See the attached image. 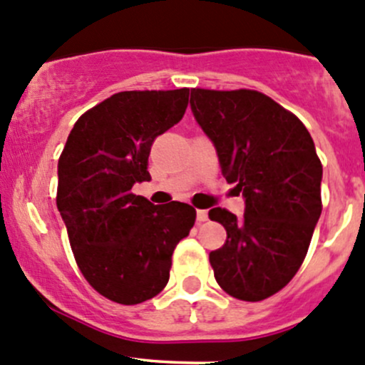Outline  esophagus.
Listing matches in <instances>:
<instances>
[{
    "label": "esophagus",
    "instance_id": "1",
    "mask_svg": "<svg viewBox=\"0 0 365 365\" xmlns=\"http://www.w3.org/2000/svg\"><path fill=\"white\" fill-rule=\"evenodd\" d=\"M195 218H197V222H206L208 220V212L206 210H197L195 212Z\"/></svg>",
    "mask_w": 365,
    "mask_h": 365
}]
</instances>
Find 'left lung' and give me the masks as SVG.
Wrapping results in <instances>:
<instances>
[{
	"instance_id": "obj_1",
	"label": "left lung",
	"mask_w": 365,
	"mask_h": 365,
	"mask_svg": "<svg viewBox=\"0 0 365 365\" xmlns=\"http://www.w3.org/2000/svg\"><path fill=\"white\" fill-rule=\"evenodd\" d=\"M190 110L217 150L224 178L243 194L245 215L210 218L227 231L210 253L218 285L241 301L282 290L301 267L322 213V164L294 113L257 91L190 89Z\"/></svg>"
}]
</instances>
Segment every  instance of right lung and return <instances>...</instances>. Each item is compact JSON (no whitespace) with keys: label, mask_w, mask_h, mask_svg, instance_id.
<instances>
[{"label":"right lung","mask_w":365,"mask_h":365,"mask_svg":"<svg viewBox=\"0 0 365 365\" xmlns=\"http://www.w3.org/2000/svg\"><path fill=\"white\" fill-rule=\"evenodd\" d=\"M187 105L189 89L118 92L76 120L59 157L57 210L76 264L118 304H140L166 287L173 252L195 222L185 202L155 206L131 192L150 180L153 140Z\"/></svg>","instance_id":"add662e5"}]
</instances>
